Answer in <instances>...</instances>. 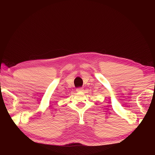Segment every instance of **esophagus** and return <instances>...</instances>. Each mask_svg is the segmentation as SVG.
I'll list each match as a JSON object with an SVG mask.
<instances>
[{
	"label": "esophagus",
	"mask_w": 155,
	"mask_h": 155,
	"mask_svg": "<svg viewBox=\"0 0 155 155\" xmlns=\"http://www.w3.org/2000/svg\"><path fill=\"white\" fill-rule=\"evenodd\" d=\"M83 91V88L82 87H79V88H76V91L78 92H82Z\"/></svg>",
	"instance_id": "obj_1"
}]
</instances>
